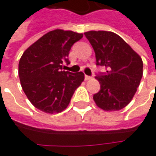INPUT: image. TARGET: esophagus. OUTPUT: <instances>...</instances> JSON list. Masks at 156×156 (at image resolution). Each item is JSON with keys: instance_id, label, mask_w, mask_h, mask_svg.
Returning a JSON list of instances; mask_svg holds the SVG:
<instances>
[{"instance_id": "34e87169", "label": "esophagus", "mask_w": 156, "mask_h": 156, "mask_svg": "<svg viewBox=\"0 0 156 156\" xmlns=\"http://www.w3.org/2000/svg\"><path fill=\"white\" fill-rule=\"evenodd\" d=\"M84 78H85V80H90V79L92 78V77H90V76H88V75H85Z\"/></svg>"}]
</instances>
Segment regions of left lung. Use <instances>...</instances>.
I'll list each match as a JSON object with an SVG mask.
<instances>
[{"instance_id":"left-lung-1","label":"left lung","mask_w":156,"mask_h":156,"mask_svg":"<svg viewBox=\"0 0 156 156\" xmlns=\"http://www.w3.org/2000/svg\"><path fill=\"white\" fill-rule=\"evenodd\" d=\"M84 35L94 50L96 65L106 69L96 74L100 90L94 94V100L106 111L124 108L132 100L143 76L142 59L114 32L90 31Z\"/></svg>"}]
</instances>
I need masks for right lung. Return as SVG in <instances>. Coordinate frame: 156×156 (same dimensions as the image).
<instances>
[{
    "mask_svg": "<svg viewBox=\"0 0 156 156\" xmlns=\"http://www.w3.org/2000/svg\"><path fill=\"white\" fill-rule=\"evenodd\" d=\"M82 37V33L57 29L42 36L23 52L19 78L23 91L37 108L54 114L68 107L84 74L64 71L62 64H69V51Z\"/></svg>",
    "mask_w": 156,
    "mask_h": 156,
    "instance_id": "right-lung-1",
    "label": "right lung"
}]
</instances>
